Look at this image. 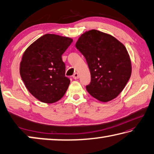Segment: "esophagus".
Instances as JSON below:
<instances>
[{"mask_svg":"<svg viewBox=\"0 0 154 154\" xmlns=\"http://www.w3.org/2000/svg\"><path fill=\"white\" fill-rule=\"evenodd\" d=\"M72 78L75 79H77L78 78H79V74H78L77 72H75V73L72 75Z\"/></svg>","mask_w":154,"mask_h":154,"instance_id":"esophagus-1","label":"esophagus"}]
</instances>
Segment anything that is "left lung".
I'll list each match as a JSON object with an SVG mask.
<instances>
[{
    "label": "left lung",
    "instance_id": "1",
    "mask_svg": "<svg viewBox=\"0 0 154 154\" xmlns=\"http://www.w3.org/2000/svg\"><path fill=\"white\" fill-rule=\"evenodd\" d=\"M75 47L84 56L90 71L88 92L103 103L116 98L132 73L131 60L124 44L109 34L90 30L79 36Z\"/></svg>",
    "mask_w": 154,
    "mask_h": 154
}]
</instances>
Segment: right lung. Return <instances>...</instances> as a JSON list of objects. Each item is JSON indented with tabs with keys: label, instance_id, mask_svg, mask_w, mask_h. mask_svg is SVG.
<instances>
[{
	"label": "right lung",
	"instance_id": "1",
	"mask_svg": "<svg viewBox=\"0 0 154 154\" xmlns=\"http://www.w3.org/2000/svg\"><path fill=\"white\" fill-rule=\"evenodd\" d=\"M72 38L46 34L26 49L20 66V76L33 96L45 103H54L63 97L71 81L65 77L62 55Z\"/></svg>",
	"mask_w": 154,
	"mask_h": 154
}]
</instances>
